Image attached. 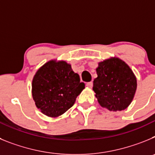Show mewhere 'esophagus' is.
Returning <instances> with one entry per match:
<instances>
[{
  "label": "esophagus",
  "mask_w": 155,
  "mask_h": 155,
  "mask_svg": "<svg viewBox=\"0 0 155 155\" xmlns=\"http://www.w3.org/2000/svg\"><path fill=\"white\" fill-rule=\"evenodd\" d=\"M86 86H87V87H92L93 86V83L92 82H87V83H86Z\"/></svg>",
  "instance_id": "obj_1"
}]
</instances>
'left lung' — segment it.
<instances>
[{
	"instance_id": "1",
	"label": "left lung",
	"mask_w": 155,
	"mask_h": 155,
	"mask_svg": "<svg viewBox=\"0 0 155 155\" xmlns=\"http://www.w3.org/2000/svg\"><path fill=\"white\" fill-rule=\"evenodd\" d=\"M93 90L99 104L110 111L127 109L137 89V79L129 66L120 59L99 63Z\"/></svg>"
}]
</instances>
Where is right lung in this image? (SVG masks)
Segmentation results:
<instances>
[{
    "label": "right lung",
    "mask_w": 155,
    "mask_h": 155,
    "mask_svg": "<svg viewBox=\"0 0 155 155\" xmlns=\"http://www.w3.org/2000/svg\"><path fill=\"white\" fill-rule=\"evenodd\" d=\"M31 87L37 108L46 116L57 117L73 106L84 84L70 64L51 61L38 70Z\"/></svg>",
    "instance_id": "right-lung-1"
}]
</instances>
